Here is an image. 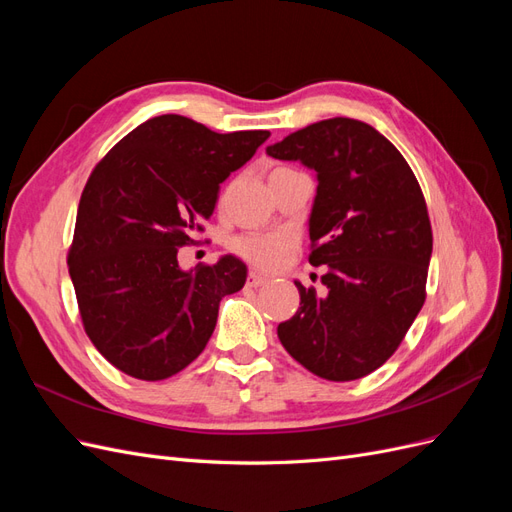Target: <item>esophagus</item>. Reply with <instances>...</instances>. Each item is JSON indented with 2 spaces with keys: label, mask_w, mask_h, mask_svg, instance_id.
Returning a JSON list of instances; mask_svg holds the SVG:
<instances>
[{
  "label": "esophagus",
  "mask_w": 512,
  "mask_h": 512,
  "mask_svg": "<svg viewBox=\"0 0 512 512\" xmlns=\"http://www.w3.org/2000/svg\"><path fill=\"white\" fill-rule=\"evenodd\" d=\"M267 282H269V277L265 273H260V271H250V275H247V284L254 286V288L267 284Z\"/></svg>",
  "instance_id": "34e87169"
}]
</instances>
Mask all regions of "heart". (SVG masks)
I'll use <instances>...</instances> for the list:
<instances>
[{"label": "heart", "instance_id": "heart-1", "mask_svg": "<svg viewBox=\"0 0 512 512\" xmlns=\"http://www.w3.org/2000/svg\"><path fill=\"white\" fill-rule=\"evenodd\" d=\"M290 241L284 235H260V232H247L232 241V250L241 258L262 269H275L282 265L288 252Z\"/></svg>", "mask_w": 512, "mask_h": 512}]
</instances>
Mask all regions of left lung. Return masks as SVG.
Masks as SVG:
<instances>
[{
	"label": "left lung",
	"mask_w": 512,
	"mask_h": 512,
	"mask_svg": "<svg viewBox=\"0 0 512 512\" xmlns=\"http://www.w3.org/2000/svg\"><path fill=\"white\" fill-rule=\"evenodd\" d=\"M267 153L316 173L309 262L327 265L322 297L294 282L301 307L277 337L320 378H363L397 350L425 303L433 239L423 192L389 138L359 119L312 123Z\"/></svg>",
	"instance_id": "obj_1"
}]
</instances>
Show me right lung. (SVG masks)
<instances>
[{
	"label": "right lung",
	"mask_w": 512,
	"mask_h": 512,
	"mask_svg": "<svg viewBox=\"0 0 512 512\" xmlns=\"http://www.w3.org/2000/svg\"><path fill=\"white\" fill-rule=\"evenodd\" d=\"M267 138V130L220 134L160 115L94 168L68 267L89 339L123 374L153 382L188 367L213 335L222 297L243 288L241 258L185 271L177 252L213 215L220 183Z\"/></svg>",
	"instance_id": "1"
}]
</instances>
